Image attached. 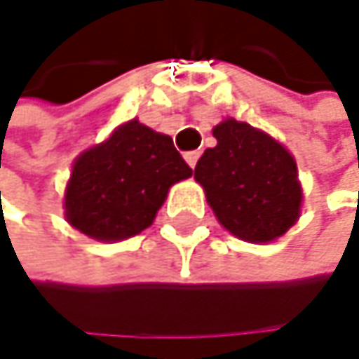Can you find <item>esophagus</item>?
Returning <instances> with one entry per match:
<instances>
[{"label":"esophagus","instance_id":"1","mask_svg":"<svg viewBox=\"0 0 359 359\" xmlns=\"http://www.w3.org/2000/svg\"><path fill=\"white\" fill-rule=\"evenodd\" d=\"M198 159H200V151H189V153H185V161L189 163V168H196Z\"/></svg>","mask_w":359,"mask_h":359}]
</instances>
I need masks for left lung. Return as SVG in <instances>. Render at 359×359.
<instances>
[{
	"instance_id": "1",
	"label": "left lung",
	"mask_w": 359,
	"mask_h": 359,
	"mask_svg": "<svg viewBox=\"0 0 359 359\" xmlns=\"http://www.w3.org/2000/svg\"><path fill=\"white\" fill-rule=\"evenodd\" d=\"M212 136L217 147L204 151L194 178L217 221L247 243L280 238L300 219L304 200L294 155L270 134L232 116Z\"/></svg>"
}]
</instances>
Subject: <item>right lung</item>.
Returning a JSON list of instances; mask_svg holds the SVG:
<instances>
[{"label":"right lung","instance_id":"right-lung-1","mask_svg":"<svg viewBox=\"0 0 359 359\" xmlns=\"http://www.w3.org/2000/svg\"><path fill=\"white\" fill-rule=\"evenodd\" d=\"M191 174L170 136L125 121L72 163L65 221L100 243L127 241L153 225L170 187Z\"/></svg>","mask_w":359,"mask_h":359}]
</instances>
